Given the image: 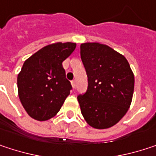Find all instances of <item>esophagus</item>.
Returning a JSON list of instances; mask_svg holds the SVG:
<instances>
[{"label":"esophagus","mask_w":156,"mask_h":156,"mask_svg":"<svg viewBox=\"0 0 156 156\" xmlns=\"http://www.w3.org/2000/svg\"><path fill=\"white\" fill-rule=\"evenodd\" d=\"M71 85H72V87H73V88H75V87H76L75 81H71Z\"/></svg>","instance_id":"1"}]
</instances>
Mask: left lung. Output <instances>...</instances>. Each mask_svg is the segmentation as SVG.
Returning <instances> with one entry per match:
<instances>
[{
	"label": "left lung",
	"mask_w": 156,
	"mask_h": 156,
	"mask_svg": "<svg viewBox=\"0 0 156 156\" xmlns=\"http://www.w3.org/2000/svg\"><path fill=\"white\" fill-rule=\"evenodd\" d=\"M80 55L88 80L86 94L78 96L81 113L94 129L111 128L131 105L133 71L127 59L106 44H81Z\"/></svg>",
	"instance_id": "left-lung-1"
}]
</instances>
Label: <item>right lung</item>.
Here are the masks:
<instances>
[{
	"label": "right lung",
	"mask_w": 156,
	"mask_h": 156,
	"mask_svg": "<svg viewBox=\"0 0 156 156\" xmlns=\"http://www.w3.org/2000/svg\"><path fill=\"white\" fill-rule=\"evenodd\" d=\"M75 43H54L37 51L22 66L18 75V92L27 114L44 121L54 117L69 94L62 62L76 48Z\"/></svg>",
	"instance_id": "1"
}]
</instances>
